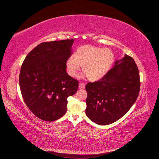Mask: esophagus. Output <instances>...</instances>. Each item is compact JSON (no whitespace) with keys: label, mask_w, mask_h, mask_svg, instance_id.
Segmentation results:
<instances>
[{"label":"esophagus","mask_w":159,"mask_h":159,"mask_svg":"<svg viewBox=\"0 0 159 159\" xmlns=\"http://www.w3.org/2000/svg\"><path fill=\"white\" fill-rule=\"evenodd\" d=\"M79 88L80 89H84L85 88V84H84L82 82H80L79 84Z\"/></svg>","instance_id":"1"}]
</instances>
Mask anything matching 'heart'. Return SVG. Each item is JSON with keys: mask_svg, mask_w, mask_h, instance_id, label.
<instances>
[{"mask_svg": "<svg viewBox=\"0 0 159 159\" xmlns=\"http://www.w3.org/2000/svg\"><path fill=\"white\" fill-rule=\"evenodd\" d=\"M66 61L68 74L75 78L83 66V71L91 81H98L107 74L114 61L113 52L108 48L84 45L78 47Z\"/></svg>", "mask_w": 159, "mask_h": 159, "instance_id": "obj_1", "label": "heart"}]
</instances>
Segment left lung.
<instances>
[{
	"instance_id": "1",
	"label": "left lung",
	"mask_w": 159,
	"mask_h": 159,
	"mask_svg": "<svg viewBox=\"0 0 159 159\" xmlns=\"http://www.w3.org/2000/svg\"><path fill=\"white\" fill-rule=\"evenodd\" d=\"M103 78L85 86V114L100 125L121 119L135 103L140 91V76L133 57L125 55Z\"/></svg>"
}]
</instances>
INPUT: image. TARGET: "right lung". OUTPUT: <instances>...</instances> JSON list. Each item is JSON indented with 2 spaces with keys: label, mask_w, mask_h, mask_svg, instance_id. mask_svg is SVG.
<instances>
[{
  "label": "right lung",
  "mask_w": 159,
  "mask_h": 159,
  "mask_svg": "<svg viewBox=\"0 0 159 159\" xmlns=\"http://www.w3.org/2000/svg\"><path fill=\"white\" fill-rule=\"evenodd\" d=\"M74 39L42 42L25 57L19 85L27 107L37 117L54 121L67 111V98L78 91L79 81L66 72Z\"/></svg>",
  "instance_id": "1"
}]
</instances>
